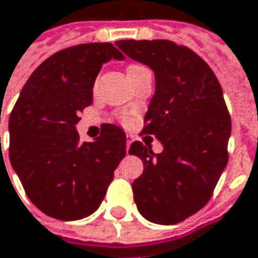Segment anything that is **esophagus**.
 I'll list each match as a JSON object with an SVG mask.
<instances>
[{"label":"esophagus","mask_w":258,"mask_h":258,"mask_svg":"<svg viewBox=\"0 0 258 258\" xmlns=\"http://www.w3.org/2000/svg\"><path fill=\"white\" fill-rule=\"evenodd\" d=\"M132 141H134V136L126 135V151H127V152H129V147H131Z\"/></svg>","instance_id":"obj_1"}]
</instances>
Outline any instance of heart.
I'll return each mask as SVG.
<instances>
[{"mask_svg":"<svg viewBox=\"0 0 258 258\" xmlns=\"http://www.w3.org/2000/svg\"><path fill=\"white\" fill-rule=\"evenodd\" d=\"M141 70H147V67H144V65H131V67L127 68V74H134V72L141 71ZM122 119L123 120H126V116H123Z\"/></svg>","mask_w":258,"mask_h":258,"instance_id":"heart-1","label":"heart"}]
</instances>
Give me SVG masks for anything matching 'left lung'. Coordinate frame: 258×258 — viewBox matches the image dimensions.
<instances>
[{"instance_id": "1", "label": "left lung", "mask_w": 258, "mask_h": 258, "mask_svg": "<svg viewBox=\"0 0 258 258\" xmlns=\"http://www.w3.org/2000/svg\"><path fill=\"white\" fill-rule=\"evenodd\" d=\"M116 45L155 74L142 134L155 136L164 149L154 154L139 141L131 145L129 154L144 161V173L132 183L138 211L154 224H178L209 202L228 162L231 116L222 88L211 67L186 46L170 40Z\"/></svg>"}]
</instances>
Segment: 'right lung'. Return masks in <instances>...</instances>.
Listing matches in <instances>:
<instances>
[{
    "label": "right lung",
    "instance_id": "1",
    "mask_svg": "<svg viewBox=\"0 0 258 258\" xmlns=\"http://www.w3.org/2000/svg\"><path fill=\"white\" fill-rule=\"evenodd\" d=\"M111 43L62 49L30 75L10 114V162L32 203L60 221L96 212L126 155V135L101 124L93 142H80L75 124L93 103L103 63L123 59Z\"/></svg>",
    "mask_w": 258,
    "mask_h": 258
}]
</instances>
